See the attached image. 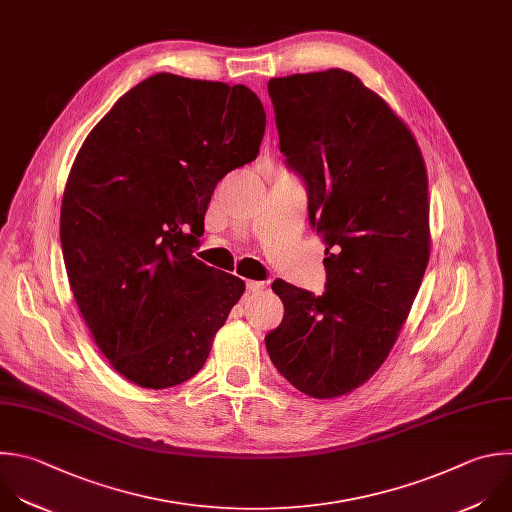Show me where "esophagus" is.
I'll use <instances>...</instances> for the list:
<instances>
[{"label":"esophagus","mask_w":512,"mask_h":512,"mask_svg":"<svg viewBox=\"0 0 512 512\" xmlns=\"http://www.w3.org/2000/svg\"><path fill=\"white\" fill-rule=\"evenodd\" d=\"M245 287H247L249 293H259V291H263V289L267 287V283H265V281H253V279H249V281H245Z\"/></svg>","instance_id":"34e87169"}]
</instances>
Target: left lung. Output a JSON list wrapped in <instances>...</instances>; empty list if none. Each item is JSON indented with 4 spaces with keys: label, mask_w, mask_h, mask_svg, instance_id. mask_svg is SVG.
Wrapping results in <instances>:
<instances>
[{
    "label": "left lung",
    "mask_w": 512,
    "mask_h": 512,
    "mask_svg": "<svg viewBox=\"0 0 512 512\" xmlns=\"http://www.w3.org/2000/svg\"><path fill=\"white\" fill-rule=\"evenodd\" d=\"M279 150L305 185L325 243V291L283 279L285 313L265 346L273 366L311 398L344 396L388 358L428 257V175L394 110L352 72L271 78Z\"/></svg>",
    "instance_id": "obj_1"
}]
</instances>
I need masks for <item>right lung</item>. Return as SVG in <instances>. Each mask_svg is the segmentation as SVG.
I'll return each mask as SVG.
<instances>
[{"mask_svg":"<svg viewBox=\"0 0 512 512\" xmlns=\"http://www.w3.org/2000/svg\"><path fill=\"white\" fill-rule=\"evenodd\" d=\"M265 110L243 84L154 74L86 136L60 241L78 309L110 366L140 388L191 380L245 291L197 257L217 183L259 154Z\"/></svg>","mask_w":512,"mask_h":512,"instance_id":"add662e5","label":"right lung"}]
</instances>
